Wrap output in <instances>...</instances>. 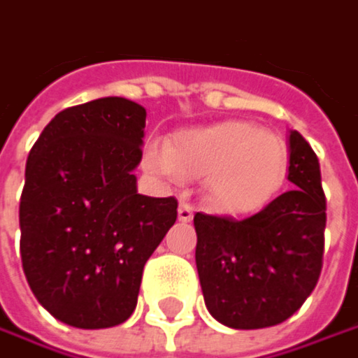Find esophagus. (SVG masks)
Masks as SVG:
<instances>
[{"instance_id": "esophagus-1", "label": "esophagus", "mask_w": 358, "mask_h": 358, "mask_svg": "<svg viewBox=\"0 0 358 358\" xmlns=\"http://www.w3.org/2000/svg\"><path fill=\"white\" fill-rule=\"evenodd\" d=\"M194 217V208L188 204V202H180L178 206V221L182 222H190Z\"/></svg>"}]
</instances>
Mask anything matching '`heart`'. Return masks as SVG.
Listing matches in <instances>:
<instances>
[{
  "mask_svg": "<svg viewBox=\"0 0 358 358\" xmlns=\"http://www.w3.org/2000/svg\"><path fill=\"white\" fill-rule=\"evenodd\" d=\"M143 166L162 178H202L206 202L224 215L262 208L282 184L285 141L249 121H221L180 129L168 145L154 143Z\"/></svg>",
  "mask_w": 358,
  "mask_h": 358,
  "instance_id": "1",
  "label": "heart"
}]
</instances>
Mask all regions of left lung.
Instances as JSON below:
<instances>
[{"instance_id":"obj_1","label":"left lung","mask_w":358,"mask_h":358,"mask_svg":"<svg viewBox=\"0 0 358 358\" xmlns=\"http://www.w3.org/2000/svg\"><path fill=\"white\" fill-rule=\"evenodd\" d=\"M287 180L294 188L249 219L194 215L204 304L229 328L284 322L320 278L326 199L318 158L298 131H289Z\"/></svg>"}]
</instances>
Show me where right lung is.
Returning <instances> with one entry per match:
<instances>
[{"mask_svg": "<svg viewBox=\"0 0 358 358\" xmlns=\"http://www.w3.org/2000/svg\"><path fill=\"white\" fill-rule=\"evenodd\" d=\"M145 109L103 96L60 111L26 162L20 255L56 320L96 330L125 322L143 265L176 222V199L137 194Z\"/></svg>", "mask_w": 358, "mask_h": 358, "instance_id": "1", "label": "right lung"}]
</instances>
